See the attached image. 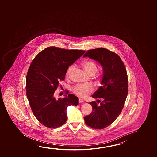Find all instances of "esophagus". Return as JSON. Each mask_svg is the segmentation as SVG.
Instances as JSON below:
<instances>
[{
	"label": "esophagus",
	"mask_w": 157,
	"mask_h": 157,
	"mask_svg": "<svg viewBox=\"0 0 157 157\" xmlns=\"http://www.w3.org/2000/svg\"><path fill=\"white\" fill-rule=\"evenodd\" d=\"M79 103H82V102H84V100L82 98H79Z\"/></svg>",
	"instance_id": "esophagus-1"
}]
</instances>
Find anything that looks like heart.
Instances as JSON below:
<instances>
[{
	"mask_svg": "<svg viewBox=\"0 0 157 157\" xmlns=\"http://www.w3.org/2000/svg\"><path fill=\"white\" fill-rule=\"evenodd\" d=\"M82 67L85 72L89 75H94L97 71V66L95 62L91 61H85L82 63ZM74 70V66H70L66 73V76L68 77L70 76L73 70ZM73 93L80 98H85L89 94L93 91V88L89 85H82L80 84L75 86L73 88Z\"/></svg>",
	"mask_w": 157,
	"mask_h": 157,
	"instance_id": "obj_1",
	"label": "heart"
}]
</instances>
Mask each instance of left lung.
Returning <instances> with one entry per match:
<instances>
[{
	"instance_id": "obj_1",
	"label": "left lung",
	"mask_w": 157,
	"mask_h": 157,
	"mask_svg": "<svg viewBox=\"0 0 157 157\" xmlns=\"http://www.w3.org/2000/svg\"><path fill=\"white\" fill-rule=\"evenodd\" d=\"M88 57L102 67V86L92 97L98 98L90 102L93 107L91 114L84 117L87 125L95 129H103L113 123L121 114L128 93V79L126 68L117 54L105 48L87 51L83 57ZM101 99V102L99 99Z\"/></svg>"
}]
</instances>
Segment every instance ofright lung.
Segmentation results:
<instances>
[{
	"mask_svg": "<svg viewBox=\"0 0 157 157\" xmlns=\"http://www.w3.org/2000/svg\"><path fill=\"white\" fill-rule=\"evenodd\" d=\"M85 52L50 46L40 52L31 63L26 77V95L34 116L47 128L64 124L67 107L78 105L79 99L73 94L59 99L54 95L69 66Z\"/></svg>",
	"mask_w": 157,
	"mask_h": 157,
	"instance_id": "obj_1",
	"label": "right lung"
}]
</instances>
